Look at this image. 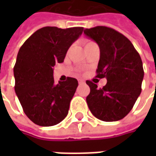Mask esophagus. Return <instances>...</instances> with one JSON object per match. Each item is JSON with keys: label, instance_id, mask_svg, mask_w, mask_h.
Segmentation results:
<instances>
[{"label": "esophagus", "instance_id": "34e87169", "mask_svg": "<svg viewBox=\"0 0 156 156\" xmlns=\"http://www.w3.org/2000/svg\"><path fill=\"white\" fill-rule=\"evenodd\" d=\"M78 83H79V84H84L85 81L84 80H83V79H79V80H78Z\"/></svg>", "mask_w": 156, "mask_h": 156}]
</instances>
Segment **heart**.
I'll return each instance as SVG.
<instances>
[{"instance_id":"b5f03b06","label":"heart","mask_w":156,"mask_h":156,"mask_svg":"<svg viewBox=\"0 0 156 156\" xmlns=\"http://www.w3.org/2000/svg\"><path fill=\"white\" fill-rule=\"evenodd\" d=\"M93 44H95V42H94V41H91V40H85L84 41L85 48H86V47H88V46H90V45H93Z\"/></svg>"}]
</instances>
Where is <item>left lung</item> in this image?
Here are the masks:
<instances>
[{
    "mask_svg": "<svg viewBox=\"0 0 156 156\" xmlns=\"http://www.w3.org/2000/svg\"><path fill=\"white\" fill-rule=\"evenodd\" d=\"M83 32L100 49L96 77L107 78L106 85L100 88L86 81L90 88L86 98L88 108L100 120H120L130 112L141 93L144 69L140 56L131 41L115 29L98 26Z\"/></svg>",
    "mask_w": 156,
    "mask_h": 156,
    "instance_id": "1",
    "label": "left lung"
}]
</instances>
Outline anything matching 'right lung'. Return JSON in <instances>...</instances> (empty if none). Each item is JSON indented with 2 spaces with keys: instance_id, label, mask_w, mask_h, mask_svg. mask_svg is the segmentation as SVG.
Returning <instances> with one entry per match:
<instances>
[{
  "instance_id": "right-lung-1",
  "label": "right lung",
  "mask_w": 156,
  "mask_h": 156,
  "mask_svg": "<svg viewBox=\"0 0 156 156\" xmlns=\"http://www.w3.org/2000/svg\"><path fill=\"white\" fill-rule=\"evenodd\" d=\"M83 27H45L23 43L14 66L15 92L26 115L40 126L58 124L68 115L78 83L76 78L54 83L53 67L63 62Z\"/></svg>"
}]
</instances>
